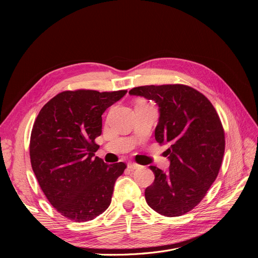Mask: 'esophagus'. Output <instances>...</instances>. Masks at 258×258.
<instances>
[{"label":"esophagus","mask_w":258,"mask_h":258,"mask_svg":"<svg viewBox=\"0 0 258 258\" xmlns=\"http://www.w3.org/2000/svg\"><path fill=\"white\" fill-rule=\"evenodd\" d=\"M127 167H128L130 169L134 170V169H138V168L140 167V165L137 164V163H134V162H128V163H127Z\"/></svg>","instance_id":"esophagus-1"}]
</instances>
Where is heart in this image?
Wrapping results in <instances>:
<instances>
[{
    "label": "heart",
    "mask_w": 258,
    "mask_h": 258,
    "mask_svg": "<svg viewBox=\"0 0 258 258\" xmlns=\"http://www.w3.org/2000/svg\"><path fill=\"white\" fill-rule=\"evenodd\" d=\"M139 104H144V103H139ZM139 104H138V105H139Z\"/></svg>",
    "instance_id": "b5f03b06"
}]
</instances>
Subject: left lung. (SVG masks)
I'll list each match as a JSON object with an SVG mask.
<instances>
[{"mask_svg": "<svg viewBox=\"0 0 258 258\" xmlns=\"http://www.w3.org/2000/svg\"><path fill=\"white\" fill-rule=\"evenodd\" d=\"M131 95L159 105L156 141L168 143V171L150 166L154 183L145 200L161 215L180 216L204 199L218 177L225 152V132L214 106L206 96L185 85L142 86Z\"/></svg>", "mask_w": 258, "mask_h": 258, "instance_id": "8db88e82", "label": "left lung"}]
</instances>
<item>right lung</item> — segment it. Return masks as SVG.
I'll use <instances>...</instances> for the list:
<instances>
[{
  "label": "right lung",
  "mask_w": 258,
  "mask_h": 258,
  "mask_svg": "<svg viewBox=\"0 0 258 258\" xmlns=\"http://www.w3.org/2000/svg\"><path fill=\"white\" fill-rule=\"evenodd\" d=\"M126 90L63 91L39 111L30 137V161L43 192L64 218L94 220L110 206L123 162L106 164L95 157L102 132L101 115Z\"/></svg>",
  "instance_id": "obj_1"
}]
</instances>
